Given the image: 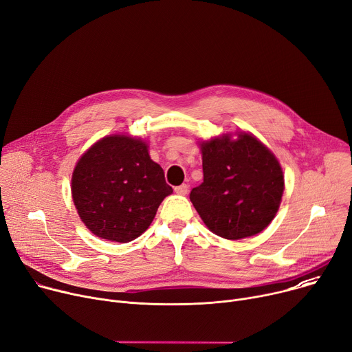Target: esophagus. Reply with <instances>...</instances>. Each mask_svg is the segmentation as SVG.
Wrapping results in <instances>:
<instances>
[{"instance_id": "obj_1", "label": "esophagus", "mask_w": 352, "mask_h": 352, "mask_svg": "<svg viewBox=\"0 0 352 352\" xmlns=\"http://www.w3.org/2000/svg\"><path fill=\"white\" fill-rule=\"evenodd\" d=\"M175 192H176V195L186 196V195H187V192H188V186H187V184H180V186L175 187Z\"/></svg>"}]
</instances>
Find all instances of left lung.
<instances>
[{
  "label": "left lung",
  "instance_id": "left-lung-1",
  "mask_svg": "<svg viewBox=\"0 0 352 352\" xmlns=\"http://www.w3.org/2000/svg\"><path fill=\"white\" fill-rule=\"evenodd\" d=\"M224 133L200 144L203 183L190 200L215 235L241 239L263 231L279 210L285 179L275 155L254 135Z\"/></svg>",
  "mask_w": 352,
  "mask_h": 352
}]
</instances>
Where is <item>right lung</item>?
Listing matches in <instances>:
<instances>
[{"mask_svg":"<svg viewBox=\"0 0 352 352\" xmlns=\"http://www.w3.org/2000/svg\"><path fill=\"white\" fill-rule=\"evenodd\" d=\"M172 192L146 142L128 135L97 141L78 159L72 176L78 217L94 235L116 242L145 232Z\"/></svg>","mask_w":352,"mask_h":352,"instance_id":"right-lung-1","label":"right lung"}]
</instances>
